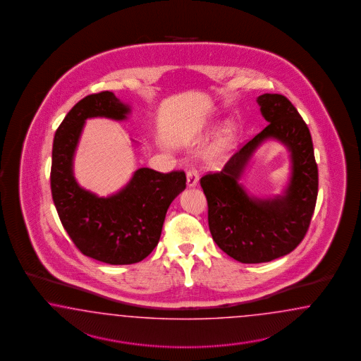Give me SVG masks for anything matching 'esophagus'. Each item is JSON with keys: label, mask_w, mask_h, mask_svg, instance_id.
<instances>
[{"label": "esophagus", "mask_w": 361, "mask_h": 361, "mask_svg": "<svg viewBox=\"0 0 361 361\" xmlns=\"http://www.w3.org/2000/svg\"><path fill=\"white\" fill-rule=\"evenodd\" d=\"M198 171H197L196 168H189L188 169V172H186V184L188 186H196L197 183H198Z\"/></svg>", "instance_id": "obj_1"}]
</instances>
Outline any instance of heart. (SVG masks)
<instances>
[{
    "label": "heart",
    "instance_id": "b5f03b06",
    "mask_svg": "<svg viewBox=\"0 0 361 361\" xmlns=\"http://www.w3.org/2000/svg\"><path fill=\"white\" fill-rule=\"evenodd\" d=\"M234 135H235L234 127L233 126H226L221 132V135H219V137L217 139V142H216L212 156L213 157H219V156H222L224 153L226 152L229 149L231 142L234 140Z\"/></svg>",
    "mask_w": 361,
    "mask_h": 361
}]
</instances>
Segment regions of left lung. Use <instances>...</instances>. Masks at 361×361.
Returning <instances> with one entry per match:
<instances>
[{
  "label": "left lung",
  "instance_id": "left-lung-1",
  "mask_svg": "<svg viewBox=\"0 0 361 361\" xmlns=\"http://www.w3.org/2000/svg\"><path fill=\"white\" fill-rule=\"evenodd\" d=\"M257 102L269 124L243 144L221 172L200 180L213 240L242 263L270 262L295 249L310 228L319 185L311 133L298 109L279 94H263ZM269 137L290 149L293 176L284 197L252 199L238 180L255 148Z\"/></svg>",
  "mask_w": 361,
  "mask_h": 361
}]
</instances>
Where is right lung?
Returning a JSON list of instances; mask_svg holds the SVG:
<instances>
[{
	"label": "right lung",
	"instance_id": "add662e5",
	"mask_svg": "<svg viewBox=\"0 0 361 361\" xmlns=\"http://www.w3.org/2000/svg\"><path fill=\"white\" fill-rule=\"evenodd\" d=\"M130 107L109 91L91 94L68 111L55 132L50 185L55 208L78 250L100 262H140L157 246L171 202L186 186L184 171L140 168L119 193L98 197L78 185L73 157L88 118L126 119Z\"/></svg>",
	"mask_w": 361,
	"mask_h": 361
}]
</instances>
